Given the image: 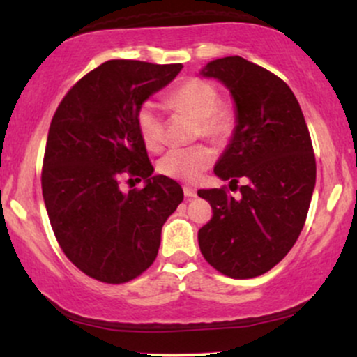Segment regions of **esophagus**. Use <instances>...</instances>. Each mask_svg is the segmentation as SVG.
Listing matches in <instances>:
<instances>
[{"label":"esophagus","instance_id":"esophagus-1","mask_svg":"<svg viewBox=\"0 0 357 357\" xmlns=\"http://www.w3.org/2000/svg\"><path fill=\"white\" fill-rule=\"evenodd\" d=\"M183 191H184V196H186V198H195L196 196V190L191 186H184Z\"/></svg>","mask_w":357,"mask_h":357}]
</instances>
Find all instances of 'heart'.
Wrapping results in <instances>:
<instances>
[{
	"label": "heart",
	"mask_w": 357,
	"mask_h": 357,
	"mask_svg": "<svg viewBox=\"0 0 357 357\" xmlns=\"http://www.w3.org/2000/svg\"><path fill=\"white\" fill-rule=\"evenodd\" d=\"M169 107L174 112L190 114L196 119V136L210 139L215 144L227 142L235 129V109L220 100L218 89L211 82L191 77L171 92ZM139 136L149 151L158 153L165 146V117L154 102L147 100L137 110ZM213 153L206 146L171 149L159 159L158 169L162 176L195 181L211 165Z\"/></svg>",
	"instance_id": "1"
}]
</instances>
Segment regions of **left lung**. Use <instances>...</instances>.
<instances>
[{
	"instance_id": "left-lung-1",
	"label": "left lung",
	"mask_w": 357,
	"mask_h": 357,
	"mask_svg": "<svg viewBox=\"0 0 357 357\" xmlns=\"http://www.w3.org/2000/svg\"><path fill=\"white\" fill-rule=\"evenodd\" d=\"M199 75L220 80L235 102L236 126L215 174L230 179V188L245 181L238 198L225 188L198 191L213 208L198 231L199 250L223 275L258 277L290 252L304 228L315 186L312 141L292 90L260 65L225 56Z\"/></svg>"
}]
</instances>
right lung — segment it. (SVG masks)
I'll use <instances>...</instances> for the list:
<instances>
[{
    "instance_id": "right-lung-1",
    "label": "right lung",
    "mask_w": 357,
    "mask_h": 357,
    "mask_svg": "<svg viewBox=\"0 0 357 357\" xmlns=\"http://www.w3.org/2000/svg\"><path fill=\"white\" fill-rule=\"evenodd\" d=\"M181 63L109 60L60 102L45 147L42 191L56 241L85 275L124 284L153 265L162 225L183 190L154 167L137 110L181 72ZM122 177L145 181L124 193Z\"/></svg>"
}]
</instances>
